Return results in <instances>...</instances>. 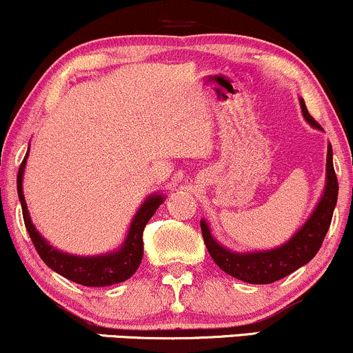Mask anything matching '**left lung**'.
<instances>
[{
  "mask_svg": "<svg viewBox=\"0 0 353 353\" xmlns=\"http://www.w3.org/2000/svg\"><path fill=\"white\" fill-rule=\"evenodd\" d=\"M299 103L305 121L312 128L321 130L319 123L309 114L303 99L299 100ZM325 172L324 194H322L312 215L286 243L278 246V248L250 253L232 252V250L225 248L212 236L209 225H207L205 220H201L202 236L212 260L217 263L219 268L223 270L227 274L250 284L274 283L311 261L316 256V253L319 252L322 241L325 239V233L330 227V220H332L335 203H337L339 184L334 171L332 146L330 144L327 148Z\"/></svg>",
  "mask_w": 353,
  "mask_h": 353,
  "instance_id": "1",
  "label": "left lung"
}]
</instances>
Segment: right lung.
<instances>
[{
    "label": "right lung",
    "mask_w": 353,
    "mask_h": 353,
    "mask_svg": "<svg viewBox=\"0 0 353 353\" xmlns=\"http://www.w3.org/2000/svg\"><path fill=\"white\" fill-rule=\"evenodd\" d=\"M26 159L28 152L18 171V195L21 209H23L24 225H26V230L42 261L63 278L88 288L112 286V284L123 283L131 278L143 260V230L146 223L150 222V219L156 214V210L159 209L161 203H163V195L151 194L143 202V205L136 212L133 222L130 225L128 235H126L125 241L117 252L99 254V256H75V254L63 253L61 250L54 248L52 245H49L32 225L23 194V174L24 168H26Z\"/></svg>",
    "instance_id": "obj_1"
}]
</instances>
